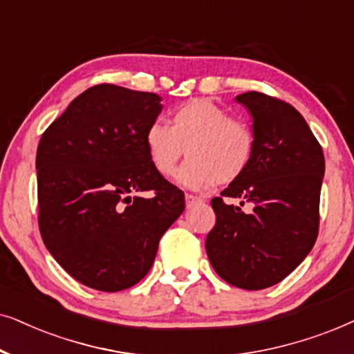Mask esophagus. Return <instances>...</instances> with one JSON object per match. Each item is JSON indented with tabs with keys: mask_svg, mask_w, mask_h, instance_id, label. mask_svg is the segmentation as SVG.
I'll list each match as a JSON object with an SVG mask.
<instances>
[{
	"mask_svg": "<svg viewBox=\"0 0 354 354\" xmlns=\"http://www.w3.org/2000/svg\"><path fill=\"white\" fill-rule=\"evenodd\" d=\"M185 199H186V207H187V209H189V207H192V205H196V204H201V202H202L201 197L192 196V194H186Z\"/></svg>",
	"mask_w": 354,
	"mask_h": 354,
	"instance_id": "1",
	"label": "esophagus"
}]
</instances>
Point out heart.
Returning <instances> with one entry per match:
<instances>
[{
    "mask_svg": "<svg viewBox=\"0 0 354 354\" xmlns=\"http://www.w3.org/2000/svg\"><path fill=\"white\" fill-rule=\"evenodd\" d=\"M144 142L150 165L162 176H171L185 153L189 155L176 180L196 191L238 181L256 152L251 126L207 98H194L176 108L169 126L152 122Z\"/></svg>",
    "mask_w": 354,
    "mask_h": 354,
    "instance_id": "1",
    "label": "heart"
}]
</instances>
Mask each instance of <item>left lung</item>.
I'll use <instances>...</instances> for the list:
<instances>
[{"mask_svg":"<svg viewBox=\"0 0 354 354\" xmlns=\"http://www.w3.org/2000/svg\"><path fill=\"white\" fill-rule=\"evenodd\" d=\"M252 115L256 152L251 167L212 199L215 226L205 239L215 272L230 285L263 290L288 277L319 233L324 152L308 122L283 100L261 92L236 97ZM225 196L253 210L226 205Z\"/></svg>","mask_w":354,"mask_h":354,"instance_id":"left-lung-1","label":"left lung"}]
</instances>
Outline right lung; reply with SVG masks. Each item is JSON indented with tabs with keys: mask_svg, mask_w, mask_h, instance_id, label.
Segmentation results:
<instances>
[{
	"mask_svg": "<svg viewBox=\"0 0 354 354\" xmlns=\"http://www.w3.org/2000/svg\"><path fill=\"white\" fill-rule=\"evenodd\" d=\"M160 100L98 84L41 134L35 160L41 239L88 288L113 293L142 280L160 238L185 210V192L155 171L145 149Z\"/></svg>",
	"mask_w": 354,
	"mask_h": 354,
	"instance_id": "1",
	"label": "right lung"
}]
</instances>
